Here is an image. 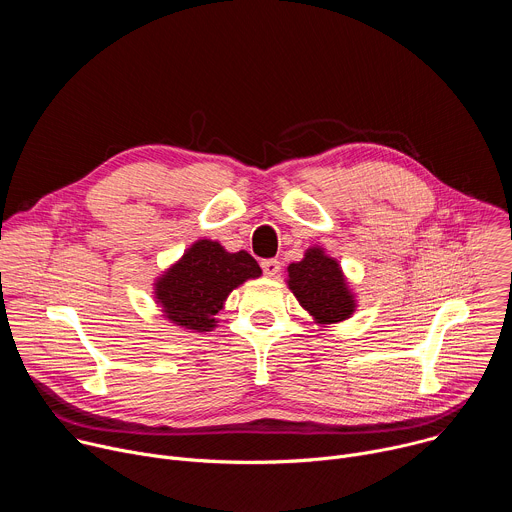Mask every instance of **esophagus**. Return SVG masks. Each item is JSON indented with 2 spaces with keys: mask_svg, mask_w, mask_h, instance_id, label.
Instances as JSON below:
<instances>
[{
  "mask_svg": "<svg viewBox=\"0 0 512 512\" xmlns=\"http://www.w3.org/2000/svg\"><path fill=\"white\" fill-rule=\"evenodd\" d=\"M261 267H263V273H265L267 277H275V275L279 273V269H281V265H279L277 259H263V261H261Z\"/></svg>",
  "mask_w": 512,
  "mask_h": 512,
  "instance_id": "esophagus-1",
  "label": "esophagus"
}]
</instances>
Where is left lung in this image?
<instances>
[{
	"mask_svg": "<svg viewBox=\"0 0 512 512\" xmlns=\"http://www.w3.org/2000/svg\"><path fill=\"white\" fill-rule=\"evenodd\" d=\"M287 287L316 324H336L356 310L354 294L338 261L322 247H310L302 261L289 263Z\"/></svg>",
	"mask_w": 512,
	"mask_h": 512,
	"instance_id": "8db88e82",
	"label": "left lung"
}]
</instances>
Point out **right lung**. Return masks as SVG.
Masks as SVG:
<instances>
[{
  "instance_id": "obj_1",
  "label": "right lung",
  "mask_w": 512,
  "mask_h": 512,
  "mask_svg": "<svg viewBox=\"0 0 512 512\" xmlns=\"http://www.w3.org/2000/svg\"><path fill=\"white\" fill-rule=\"evenodd\" d=\"M261 275L247 253H229L218 241L200 239L154 283L164 316L186 330L210 332L231 291Z\"/></svg>"
}]
</instances>
